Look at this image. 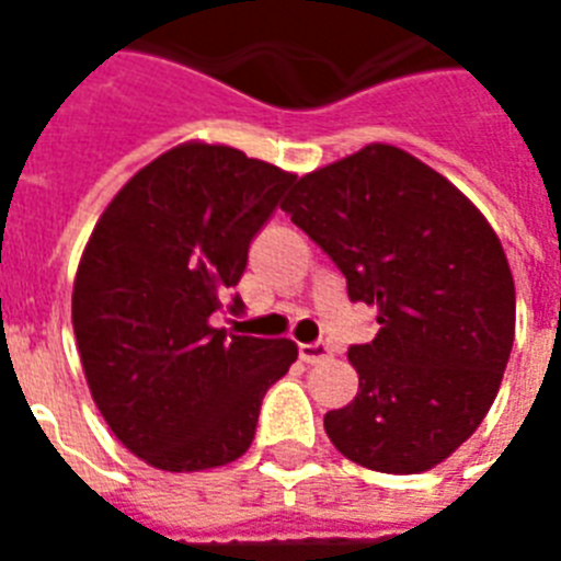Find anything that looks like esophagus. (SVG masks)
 <instances>
[{"label":"esophagus","mask_w":561,"mask_h":561,"mask_svg":"<svg viewBox=\"0 0 561 561\" xmlns=\"http://www.w3.org/2000/svg\"><path fill=\"white\" fill-rule=\"evenodd\" d=\"M299 358L306 360V364H320V360L332 358V346L325 341L299 343Z\"/></svg>","instance_id":"obj_1"}]
</instances>
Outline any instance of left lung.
Listing matches in <instances>:
<instances>
[{
    "mask_svg": "<svg viewBox=\"0 0 561 561\" xmlns=\"http://www.w3.org/2000/svg\"><path fill=\"white\" fill-rule=\"evenodd\" d=\"M378 308V334L350 346L358 396L325 434L383 474L434 469L492 408L515 337V285L495 229L443 174L392 145L306 174L282 203Z\"/></svg>",
    "mask_w": 561,
    "mask_h": 561,
    "instance_id": "8db88e82",
    "label": "left lung"
}]
</instances>
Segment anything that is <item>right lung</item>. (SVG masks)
Listing matches in <instances>:
<instances>
[{
	"label": "right lung",
	"mask_w": 561,
	"mask_h": 561,
	"mask_svg": "<svg viewBox=\"0 0 561 561\" xmlns=\"http://www.w3.org/2000/svg\"><path fill=\"white\" fill-rule=\"evenodd\" d=\"M294 174L227 145L188 142L145 165L92 229L72 325L101 416L162 471L227 466L250 448L294 341L215 329L253 238ZM232 297L229 311H241Z\"/></svg>",
	"instance_id": "right-lung-1"
}]
</instances>
